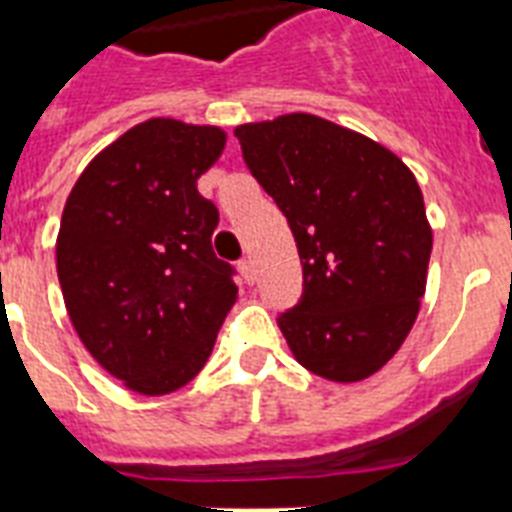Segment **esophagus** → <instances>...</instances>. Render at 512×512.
<instances>
[{
  "instance_id": "1",
  "label": "esophagus",
  "mask_w": 512,
  "mask_h": 512,
  "mask_svg": "<svg viewBox=\"0 0 512 512\" xmlns=\"http://www.w3.org/2000/svg\"><path fill=\"white\" fill-rule=\"evenodd\" d=\"M239 273H241V279H244V284H252V281L257 279L255 263H252L249 257H244V260L239 263Z\"/></svg>"
}]
</instances>
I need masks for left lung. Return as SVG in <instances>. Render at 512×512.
<instances>
[{
    "mask_svg": "<svg viewBox=\"0 0 512 512\" xmlns=\"http://www.w3.org/2000/svg\"><path fill=\"white\" fill-rule=\"evenodd\" d=\"M233 135L303 263V300L279 316L292 356L324 380L372 377L412 332L428 284L433 228L417 177L377 140L313 114Z\"/></svg>",
    "mask_w": 512,
    "mask_h": 512,
    "instance_id": "1",
    "label": "left lung"
}]
</instances>
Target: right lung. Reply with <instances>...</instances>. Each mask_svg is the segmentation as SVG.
<instances>
[{"label":"right lung","instance_id":"1","mask_svg":"<svg viewBox=\"0 0 512 512\" xmlns=\"http://www.w3.org/2000/svg\"><path fill=\"white\" fill-rule=\"evenodd\" d=\"M223 148L220 127L156 116L103 148L63 207L55 260L71 324L140 396L191 382L239 297L212 252L217 207L196 191Z\"/></svg>","mask_w":512,"mask_h":512}]
</instances>
